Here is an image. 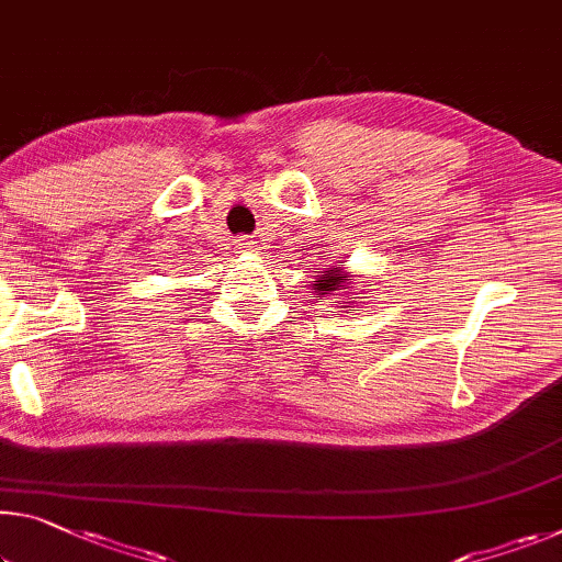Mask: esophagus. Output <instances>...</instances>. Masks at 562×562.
<instances>
[{
    "label": "esophagus",
    "instance_id": "34e87169",
    "mask_svg": "<svg viewBox=\"0 0 562 562\" xmlns=\"http://www.w3.org/2000/svg\"><path fill=\"white\" fill-rule=\"evenodd\" d=\"M239 247H243V249H255V243H252V239H243V243H239Z\"/></svg>",
    "mask_w": 562,
    "mask_h": 562
}]
</instances>
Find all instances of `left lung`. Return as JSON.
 Masks as SVG:
<instances>
[{
  "label": "left lung",
  "mask_w": 562,
  "mask_h": 562,
  "mask_svg": "<svg viewBox=\"0 0 562 562\" xmlns=\"http://www.w3.org/2000/svg\"><path fill=\"white\" fill-rule=\"evenodd\" d=\"M350 278H352V274L342 272L340 267H327L323 274H317V278H315L313 290L317 292V295H323V297L337 295V305L347 307L345 295H347V300H350V302H358V297H352V292H350V288H352Z\"/></svg>",
  "instance_id": "1"
}]
</instances>
